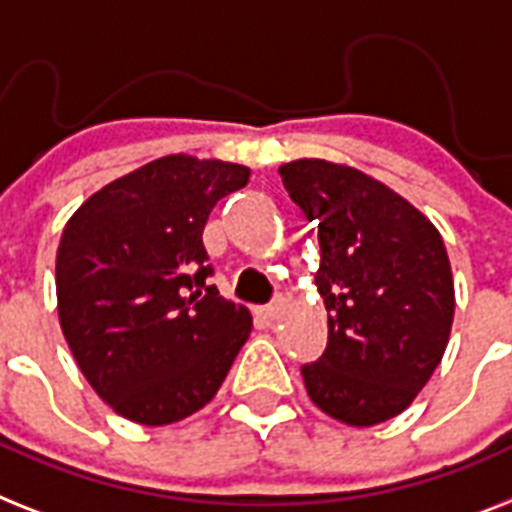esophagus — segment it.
I'll return each instance as SVG.
<instances>
[{"instance_id":"1","label":"esophagus","mask_w":512,"mask_h":512,"mask_svg":"<svg viewBox=\"0 0 512 512\" xmlns=\"http://www.w3.org/2000/svg\"><path fill=\"white\" fill-rule=\"evenodd\" d=\"M256 316H259V319H264L266 324H272L274 319L280 316V308H277V306H264V308H259V311H256Z\"/></svg>"}]
</instances>
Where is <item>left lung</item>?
<instances>
[{
  "label": "left lung",
  "instance_id": "obj_1",
  "mask_svg": "<svg viewBox=\"0 0 512 512\" xmlns=\"http://www.w3.org/2000/svg\"><path fill=\"white\" fill-rule=\"evenodd\" d=\"M280 177L316 225L327 348L301 366L308 398L350 426L403 413L442 361L455 290L437 227L353 167L298 159Z\"/></svg>",
  "mask_w": 512,
  "mask_h": 512
}]
</instances>
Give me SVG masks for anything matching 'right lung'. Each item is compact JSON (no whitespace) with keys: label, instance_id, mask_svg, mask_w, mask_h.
Returning a JSON list of instances; mask_svg holds the SVG:
<instances>
[{"label":"right lung","instance_id":"1","mask_svg":"<svg viewBox=\"0 0 512 512\" xmlns=\"http://www.w3.org/2000/svg\"><path fill=\"white\" fill-rule=\"evenodd\" d=\"M251 170L172 154L101 188L65 225L59 324L104 403L143 426L201 411L251 335V314L206 287L204 227Z\"/></svg>","mask_w":512,"mask_h":512}]
</instances>
